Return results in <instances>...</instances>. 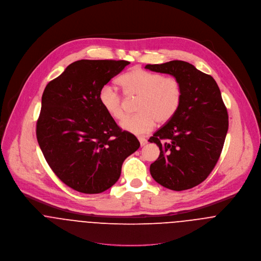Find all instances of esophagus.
Returning <instances> with one entry per match:
<instances>
[{"instance_id": "34e87169", "label": "esophagus", "mask_w": 261, "mask_h": 261, "mask_svg": "<svg viewBox=\"0 0 261 261\" xmlns=\"http://www.w3.org/2000/svg\"><path fill=\"white\" fill-rule=\"evenodd\" d=\"M139 141H140V144H141V146H142V147H143V146H145V145H147V143H148L147 139L142 138V137H140V138H139Z\"/></svg>"}]
</instances>
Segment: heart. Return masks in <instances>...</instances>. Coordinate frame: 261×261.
Segmentation results:
<instances>
[{
    "label": "heart",
    "instance_id": "obj_1",
    "mask_svg": "<svg viewBox=\"0 0 261 261\" xmlns=\"http://www.w3.org/2000/svg\"><path fill=\"white\" fill-rule=\"evenodd\" d=\"M123 93L138 97V113L126 116L121 127L134 135H145L152 129L154 122L166 123L179 111L183 99V86L179 79L164 76L142 68H134L117 79ZM99 101L112 118L120 120L124 116V99L111 85L99 91Z\"/></svg>",
    "mask_w": 261,
    "mask_h": 261
}]
</instances>
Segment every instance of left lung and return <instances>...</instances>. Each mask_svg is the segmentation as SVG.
<instances>
[{
    "label": "left lung",
    "instance_id": "1",
    "mask_svg": "<svg viewBox=\"0 0 261 261\" xmlns=\"http://www.w3.org/2000/svg\"><path fill=\"white\" fill-rule=\"evenodd\" d=\"M145 68L173 75L183 86L179 111L149 138L160 149L149 167L150 175L170 190L191 189L207 179L223 149L229 122L220 89L211 75L185 61L147 64Z\"/></svg>",
    "mask_w": 261,
    "mask_h": 261
}]
</instances>
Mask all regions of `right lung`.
<instances>
[{
    "label": "right lung",
    "mask_w": 261,
    "mask_h": 261,
    "mask_svg": "<svg viewBox=\"0 0 261 261\" xmlns=\"http://www.w3.org/2000/svg\"><path fill=\"white\" fill-rule=\"evenodd\" d=\"M130 62L78 60L51 80L42 95L36 123L40 149L54 174L84 194L116 183L123 161L140 148L99 101L100 89Z\"/></svg>",
    "instance_id": "right-lung-1"
}]
</instances>
